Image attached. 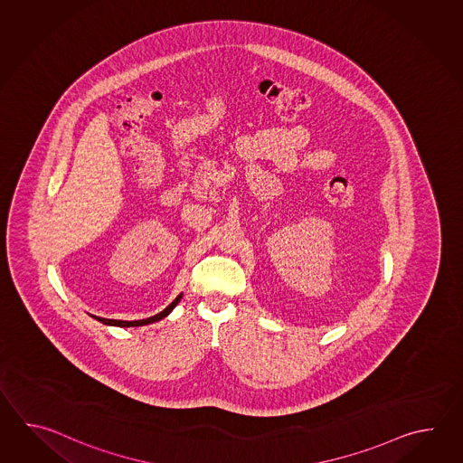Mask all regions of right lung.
<instances>
[{"instance_id": "1", "label": "right lung", "mask_w": 463, "mask_h": 463, "mask_svg": "<svg viewBox=\"0 0 463 463\" xmlns=\"http://www.w3.org/2000/svg\"><path fill=\"white\" fill-rule=\"evenodd\" d=\"M180 298H182V295H178L170 305L164 309V311H160L158 315L152 316V317H147V319H138V321H118V319H106V317H96L98 321H100V323H104V325L109 326H118V327H130V326H144V325H150V323H156V321H160L162 317H165V316L175 307V306L178 305V301H180Z\"/></svg>"}]
</instances>
